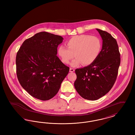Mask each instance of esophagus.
Segmentation results:
<instances>
[{
  "label": "esophagus",
  "mask_w": 135,
  "mask_h": 135,
  "mask_svg": "<svg viewBox=\"0 0 135 135\" xmlns=\"http://www.w3.org/2000/svg\"><path fill=\"white\" fill-rule=\"evenodd\" d=\"M69 71H70V72H73L75 71V70H74V69H73V68H70Z\"/></svg>",
  "instance_id": "obj_1"
}]
</instances>
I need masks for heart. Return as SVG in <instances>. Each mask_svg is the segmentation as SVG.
Masks as SVG:
<instances>
[{
	"instance_id": "heart-1",
	"label": "heart",
	"mask_w": 135,
	"mask_h": 135,
	"mask_svg": "<svg viewBox=\"0 0 135 135\" xmlns=\"http://www.w3.org/2000/svg\"><path fill=\"white\" fill-rule=\"evenodd\" d=\"M67 46H59L58 56L64 64H69L74 56L76 57L71 63L72 66L76 67L81 63L86 66L94 62L100 53L102 43L96 36L83 34L71 38Z\"/></svg>"
}]
</instances>
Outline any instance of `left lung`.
<instances>
[{
  "mask_svg": "<svg viewBox=\"0 0 135 135\" xmlns=\"http://www.w3.org/2000/svg\"><path fill=\"white\" fill-rule=\"evenodd\" d=\"M102 39V47L92 64L76 69L74 87L79 95L89 100H97L105 95L115 83L120 63L117 41L106 31L96 29Z\"/></svg>",
  "mask_w": 135,
  "mask_h": 135,
  "instance_id": "left-lung-1",
  "label": "left lung"
}]
</instances>
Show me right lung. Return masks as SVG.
<instances>
[{"label": "right lung", "mask_w": 135, "mask_h": 135, "mask_svg": "<svg viewBox=\"0 0 135 135\" xmlns=\"http://www.w3.org/2000/svg\"><path fill=\"white\" fill-rule=\"evenodd\" d=\"M64 38L46 32L27 39L16 56L17 75L23 88L42 101L55 96L68 74L69 68L57 56Z\"/></svg>", "instance_id": "right-lung-1"}]
</instances>
